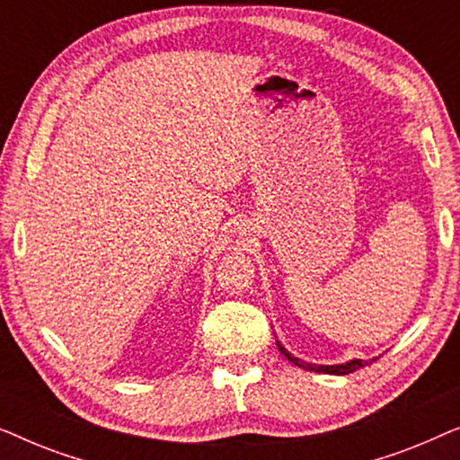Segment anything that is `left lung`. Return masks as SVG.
<instances>
[{
    "instance_id": "left-lung-1",
    "label": "left lung",
    "mask_w": 460,
    "mask_h": 460,
    "mask_svg": "<svg viewBox=\"0 0 460 460\" xmlns=\"http://www.w3.org/2000/svg\"><path fill=\"white\" fill-rule=\"evenodd\" d=\"M276 345H279V349H280V354L287 358L288 362H293L295 367H299V368H305V370H314V373H324V375H349V373H354V370H358V368H362V367H367L368 362H373V360H349V362H345V364H331V367H326V364H320V367H316V364H307V362H304V360H299V358H295L293 354H288V351L282 348V345L276 341Z\"/></svg>"
}]
</instances>
